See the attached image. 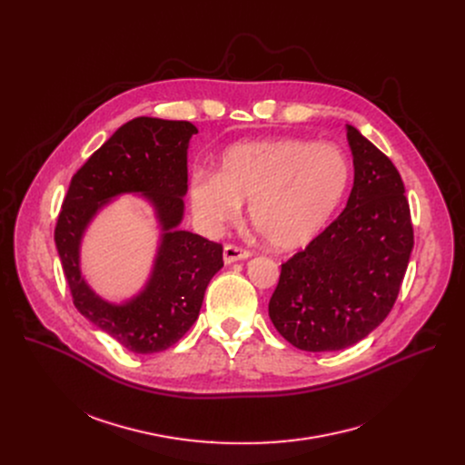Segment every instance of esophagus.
I'll list each match as a JSON object with an SVG mask.
<instances>
[{
    "mask_svg": "<svg viewBox=\"0 0 465 465\" xmlns=\"http://www.w3.org/2000/svg\"><path fill=\"white\" fill-rule=\"evenodd\" d=\"M252 253L241 246H235V244H226L224 246V252H223V259L226 264H232L235 261H242V259H248Z\"/></svg>",
    "mask_w": 465,
    "mask_h": 465,
    "instance_id": "esophagus-1",
    "label": "esophagus"
}]
</instances>
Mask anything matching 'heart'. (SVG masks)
I'll list each match as a JSON object with an SVG mask.
<instances>
[{"mask_svg":"<svg viewBox=\"0 0 465 465\" xmlns=\"http://www.w3.org/2000/svg\"><path fill=\"white\" fill-rule=\"evenodd\" d=\"M350 182V158L337 145L292 138L241 142L223 153L219 174H194L189 203L208 232L237 221L248 203L250 223L272 248L296 250L327 226Z\"/></svg>","mask_w":465,"mask_h":465,"instance_id":"b5f03b06","label":"heart"}]
</instances>
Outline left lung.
I'll return each instance as SVG.
<instances>
[{
	"mask_svg": "<svg viewBox=\"0 0 465 465\" xmlns=\"http://www.w3.org/2000/svg\"><path fill=\"white\" fill-rule=\"evenodd\" d=\"M355 180L344 212L282 264L269 316L303 351H339L366 339L400 294L414 232L403 180L346 124Z\"/></svg>",
	"mask_w": 465,
	"mask_h": 465,
	"instance_id": "8db88e82",
	"label": "left lung"
}]
</instances>
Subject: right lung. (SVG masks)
Returning a JSON list of instances; mask_svg holds the SVG:
<instances>
[{
    "label": "right lung",
    "instance_id": "right-lung-1",
    "mask_svg": "<svg viewBox=\"0 0 465 465\" xmlns=\"http://www.w3.org/2000/svg\"><path fill=\"white\" fill-rule=\"evenodd\" d=\"M189 121L136 117L119 126L72 178L54 228V242L79 312L132 353L176 344L201 312L223 246L180 230L187 193ZM121 193H142L153 206L161 241L148 283L115 304L101 299L80 271V246L94 215Z\"/></svg>",
    "mask_w": 465,
    "mask_h": 465
}]
</instances>
